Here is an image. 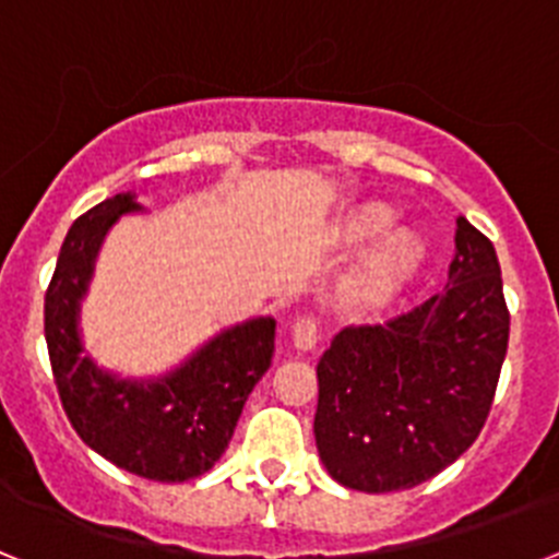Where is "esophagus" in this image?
Listing matches in <instances>:
<instances>
[{"mask_svg": "<svg viewBox=\"0 0 559 559\" xmlns=\"http://www.w3.org/2000/svg\"><path fill=\"white\" fill-rule=\"evenodd\" d=\"M290 341H294L296 353H310L316 347V341H319L313 319H299L294 324V330H290Z\"/></svg>", "mask_w": 559, "mask_h": 559, "instance_id": "34e87169", "label": "esophagus"}]
</instances>
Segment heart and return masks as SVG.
<instances>
[{
    "label": "heart",
    "mask_w": 559,
    "mask_h": 559,
    "mask_svg": "<svg viewBox=\"0 0 559 559\" xmlns=\"http://www.w3.org/2000/svg\"><path fill=\"white\" fill-rule=\"evenodd\" d=\"M392 224V210L386 204H364L341 224V243L360 246L378 237ZM426 257V246L414 231L394 229L380 237L358 269L344 285V302L360 316H372L392 305L403 288L417 276Z\"/></svg>",
    "instance_id": "heart-1"
}]
</instances>
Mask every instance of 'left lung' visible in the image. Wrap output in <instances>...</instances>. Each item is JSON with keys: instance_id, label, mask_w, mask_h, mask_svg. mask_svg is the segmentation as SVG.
I'll return each mask as SVG.
<instances>
[{"instance_id": "obj_1", "label": "left lung", "mask_w": 559, "mask_h": 559, "mask_svg": "<svg viewBox=\"0 0 559 559\" xmlns=\"http://www.w3.org/2000/svg\"><path fill=\"white\" fill-rule=\"evenodd\" d=\"M507 341L496 249L459 218L445 290L386 324L344 328L324 349L313 433L330 476L392 492L445 471L481 433Z\"/></svg>"}]
</instances>
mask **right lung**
Wrapping results in <instances>:
<instances>
[{
  "label": "right lung",
  "mask_w": 559,
  "mask_h": 559,
  "mask_svg": "<svg viewBox=\"0 0 559 559\" xmlns=\"http://www.w3.org/2000/svg\"><path fill=\"white\" fill-rule=\"evenodd\" d=\"M120 192L69 226L44 296V335L63 412L92 451L151 481L199 478L224 456L257 380L271 367V316L221 330L162 378H120L83 353L78 316L103 237L120 215L140 212Z\"/></svg>",
  "instance_id": "obj_1"
}]
</instances>
